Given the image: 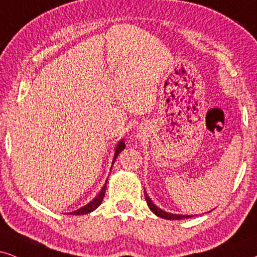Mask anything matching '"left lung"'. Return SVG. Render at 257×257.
Returning <instances> with one entry per match:
<instances>
[{
    "instance_id": "left-lung-1",
    "label": "left lung",
    "mask_w": 257,
    "mask_h": 257,
    "mask_svg": "<svg viewBox=\"0 0 257 257\" xmlns=\"http://www.w3.org/2000/svg\"><path fill=\"white\" fill-rule=\"evenodd\" d=\"M145 197H146V201H147V205L149 209H151L153 212L155 213V215L161 217V218H165V219H183V218H191L192 216H183V215H173V213H168V212H165V211H162L161 209H159L158 206H155L154 204H153V201L151 200V198L147 196V193H145Z\"/></svg>"
}]
</instances>
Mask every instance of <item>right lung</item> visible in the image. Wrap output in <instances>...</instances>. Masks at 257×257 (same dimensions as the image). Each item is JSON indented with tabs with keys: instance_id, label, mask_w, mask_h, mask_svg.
I'll return each mask as SVG.
<instances>
[{
	"instance_id": "add662e5",
	"label": "right lung",
	"mask_w": 257,
	"mask_h": 257,
	"mask_svg": "<svg viewBox=\"0 0 257 257\" xmlns=\"http://www.w3.org/2000/svg\"><path fill=\"white\" fill-rule=\"evenodd\" d=\"M124 147H125L124 142H123V141H119V144L117 145V147H116L115 157H113L112 164H113V162H115L116 158L118 157L119 153H121V152L123 151V149H124ZM106 181H108V180H106ZM105 187H106V183H105L104 186L102 187V191H100L99 194L95 198V199H93L92 201H90V203L87 204V205L83 206V207H80V209H78V210H76V211H73V212H71V213H72V215H85V213H90L91 211H93L95 209H97V207H98V206L100 205V203H102L103 197H104V194H105Z\"/></svg>"
}]
</instances>
